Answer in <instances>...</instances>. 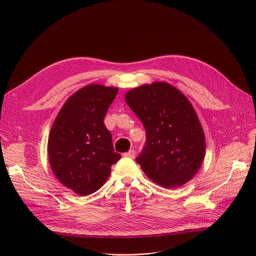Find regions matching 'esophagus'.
I'll return each mask as SVG.
<instances>
[{"label":"esophagus","instance_id":"1","mask_svg":"<svg viewBox=\"0 0 256 256\" xmlns=\"http://www.w3.org/2000/svg\"><path fill=\"white\" fill-rule=\"evenodd\" d=\"M135 154H136L135 150H128V152L124 154V156H126V158H135Z\"/></svg>","mask_w":256,"mask_h":256}]
</instances>
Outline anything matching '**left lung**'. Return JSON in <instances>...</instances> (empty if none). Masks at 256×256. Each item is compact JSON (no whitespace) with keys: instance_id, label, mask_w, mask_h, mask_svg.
Segmentation results:
<instances>
[{"instance_id":"left-lung-1","label":"left lung","mask_w":256,"mask_h":256,"mask_svg":"<svg viewBox=\"0 0 256 256\" xmlns=\"http://www.w3.org/2000/svg\"><path fill=\"white\" fill-rule=\"evenodd\" d=\"M126 102L146 132L136 158L146 176L168 189L192 180L204 162L206 138L189 100L172 85L156 82L130 90Z\"/></svg>"}]
</instances>
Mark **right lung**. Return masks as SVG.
Wrapping results in <instances>:
<instances>
[{"label":"right lung","instance_id":"1","mask_svg":"<svg viewBox=\"0 0 256 256\" xmlns=\"http://www.w3.org/2000/svg\"><path fill=\"white\" fill-rule=\"evenodd\" d=\"M117 92L114 87L88 85L66 100L54 121L48 143L50 168L62 184L78 195L100 189L121 158L104 124Z\"/></svg>","mask_w":256,"mask_h":256}]
</instances>
